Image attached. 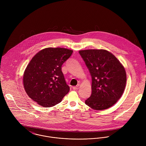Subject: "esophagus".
Returning <instances> with one entry per match:
<instances>
[{"label": "esophagus", "instance_id": "1", "mask_svg": "<svg viewBox=\"0 0 146 146\" xmlns=\"http://www.w3.org/2000/svg\"><path fill=\"white\" fill-rule=\"evenodd\" d=\"M72 89L74 90H78L79 89V86H73Z\"/></svg>", "mask_w": 146, "mask_h": 146}]
</instances>
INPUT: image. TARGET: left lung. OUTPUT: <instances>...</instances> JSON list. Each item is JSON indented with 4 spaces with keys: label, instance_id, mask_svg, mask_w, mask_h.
Segmentation results:
<instances>
[{
    "label": "left lung",
    "instance_id": "obj_1",
    "mask_svg": "<svg viewBox=\"0 0 146 146\" xmlns=\"http://www.w3.org/2000/svg\"><path fill=\"white\" fill-rule=\"evenodd\" d=\"M92 76V94L85 102L93 110H103L115 104L125 89V68L111 52L104 49L80 50Z\"/></svg>",
    "mask_w": 146,
    "mask_h": 146
}]
</instances>
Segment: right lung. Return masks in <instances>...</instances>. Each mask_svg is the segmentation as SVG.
<instances>
[{
    "label": "right lung",
    "instance_id": "add662e5",
    "mask_svg": "<svg viewBox=\"0 0 146 146\" xmlns=\"http://www.w3.org/2000/svg\"><path fill=\"white\" fill-rule=\"evenodd\" d=\"M72 52L66 48L49 47L33 57L23 76V86L30 98L44 107H53L62 101L70 87L61 67Z\"/></svg>",
    "mask_w": 146,
    "mask_h": 146
}]
</instances>
